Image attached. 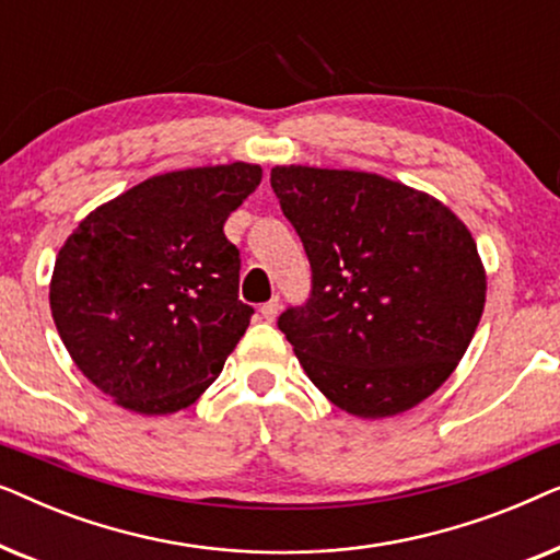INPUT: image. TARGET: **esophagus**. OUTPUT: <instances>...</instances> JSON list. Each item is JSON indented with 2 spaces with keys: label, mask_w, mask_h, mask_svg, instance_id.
<instances>
[{
  "label": "esophagus",
  "mask_w": 560,
  "mask_h": 560,
  "mask_svg": "<svg viewBox=\"0 0 560 560\" xmlns=\"http://www.w3.org/2000/svg\"><path fill=\"white\" fill-rule=\"evenodd\" d=\"M278 311H280V298L272 295L270 301L262 303V308H259V313H262L265 320H275L278 318Z\"/></svg>",
  "instance_id": "34e87169"
}]
</instances>
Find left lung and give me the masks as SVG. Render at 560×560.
<instances>
[{
    "mask_svg": "<svg viewBox=\"0 0 560 560\" xmlns=\"http://www.w3.org/2000/svg\"><path fill=\"white\" fill-rule=\"evenodd\" d=\"M270 183L313 272L308 303L278 318L308 380L357 418L416 408L485 311L471 232L439 198L377 173L275 165Z\"/></svg>",
    "mask_w": 560,
    "mask_h": 560,
    "instance_id": "8db88e82",
    "label": "left lung"
}]
</instances>
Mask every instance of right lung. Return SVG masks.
Returning a JSON list of instances; mask_svg holds the SVG:
<instances>
[{
	"label": "right lung",
	"instance_id": "right-lung-1",
	"mask_svg": "<svg viewBox=\"0 0 560 560\" xmlns=\"http://www.w3.org/2000/svg\"><path fill=\"white\" fill-rule=\"evenodd\" d=\"M262 180L252 163L137 183L68 236L50 311L75 366L121 408H188L224 370L255 308L240 301L229 213Z\"/></svg>",
	"mask_w": 560,
	"mask_h": 560
}]
</instances>
